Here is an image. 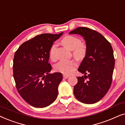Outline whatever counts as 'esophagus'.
Masks as SVG:
<instances>
[{"instance_id":"obj_1","label":"esophagus","mask_w":125,"mask_h":125,"mask_svg":"<svg viewBox=\"0 0 125 125\" xmlns=\"http://www.w3.org/2000/svg\"><path fill=\"white\" fill-rule=\"evenodd\" d=\"M63 78H64V79H67V78H68L69 77V75H63Z\"/></svg>"}]
</instances>
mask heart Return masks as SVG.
<instances>
[{"instance_id":"heart-1","label":"heart","mask_w":125,"mask_h":125,"mask_svg":"<svg viewBox=\"0 0 125 125\" xmlns=\"http://www.w3.org/2000/svg\"><path fill=\"white\" fill-rule=\"evenodd\" d=\"M62 43L70 50H73V55L77 59H81L86 55L87 52L86 45L81 42L79 38L73 35H67L62 40ZM56 49L57 46L54 43L50 49L49 56L52 61H55L56 59L55 54ZM77 66V63L74 60H64L58 62L55 66V70L63 74L69 75L76 69Z\"/></svg>"}]
</instances>
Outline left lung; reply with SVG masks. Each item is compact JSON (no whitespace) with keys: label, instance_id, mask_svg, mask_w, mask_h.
<instances>
[{"label":"left lung","instance_id":"left-lung-1","mask_svg":"<svg viewBox=\"0 0 125 125\" xmlns=\"http://www.w3.org/2000/svg\"><path fill=\"white\" fill-rule=\"evenodd\" d=\"M69 34L82 36L87 47L86 56L78 68L84 75L77 77L74 95L84 104H95L105 95L112 82L115 65L113 48L102 34L89 28L78 27Z\"/></svg>","mask_w":125,"mask_h":125}]
</instances>
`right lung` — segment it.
<instances>
[{"instance_id":"1","label":"right lung","mask_w":125,"mask_h":125,"mask_svg":"<svg viewBox=\"0 0 125 125\" xmlns=\"http://www.w3.org/2000/svg\"><path fill=\"white\" fill-rule=\"evenodd\" d=\"M42 34L23 43L15 53L13 75L18 93L35 107L50 105L58 96L62 74H50L49 51L53 42L62 35Z\"/></svg>"}]
</instances>
